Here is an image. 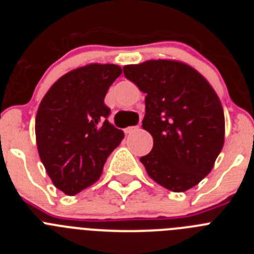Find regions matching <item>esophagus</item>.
I'll return each mask as SVG.
<instances>
[{"label": "esophagus", "mask_w": 254, "mask_h": 254, "mask_svg": "<svg viewBox=\"0 0 254 254\" xmlns=\"http://www.w3.org/2000/svg\"><path fill=\"white\" fill-rule=\"evenodd\" d=\"M138 128H140V126H133V127H127V128L125 129L126 133H133V132L138 131Z\"/></svg>", "instance_id": "obj_1"}]
</instances>
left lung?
<instances>
[{
    "label": "left lung",
    "mask_w": 254,
    "mask_h": 254,
    "mask_svg": "<svg viewBox=\"0 0 254 254\" xmlns=\"http://www.w3.org/2000/svg\"><path fill=\"white\" fill-rule=\"evenodd\" d=\"M145 98L142 128L154 140L140 159L152 181L173 192L194 187L212 170L225 140L223 105L201 73L176 60L123 67Z\"/></svg>",
    "instance_id": "8db88e82"
}]
</instances>
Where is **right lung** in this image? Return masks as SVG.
<instances>
[{"label":"right lung","mask_w":254,"mask_h":254,"mask_svg":"<svg viewBox=\"0 0 254 254\" xmlns=\"http://www.w3.org/2000/svg\"><path fill=\"white\" fill-rule=\"evenodd\" d=\"M122 68L90 64L64 73L49 87L35 117L40 160L53 185L68 196L90 187L125 133L108 121L107 91Z\"/></svg>","instance_id":"right-lung-1"}]
</instances>
